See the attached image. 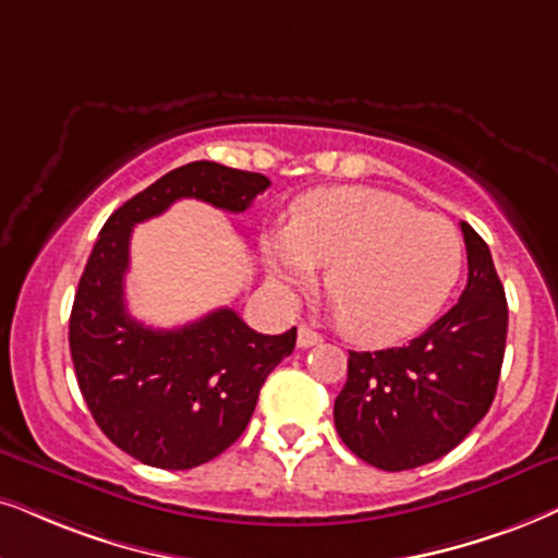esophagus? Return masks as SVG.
I'll use <instances>...</instances> for the list:
<instances>
[{
    "instance_id": "34e87169",
    "label": "esophagus",
    "mask_w": 558,
    "mask_h": 558,
    "mask_svg": "<svg viewBox=\"0 0 558 558\" xmlns=\"http://www.w3.org/2000/svg\"><path fill=\"white\" fill-rule=\"evenodd\" d=\"M322 342L319 331H314L308 324H301L299 327V348H314V344Z\"/></svg>"
}]
</instances>
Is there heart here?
I'll use <instances>...</instances> for the list:
<instances>
[{
    "mask_svg": "<svg viewBox=\"0 0 558 558\" xmlns=\"http://www.w3.org/2000/svg\"><path fill=\"white\" fill-rule=\"evenodd\" d=\"M280 283L324 291L352 340L391 344L440 314L463 267L461 234L448 218L376 187H329L299 197L288 227L263 242Z\"/></svg>",
    "mask_w": 558,
    "mask_h": 558,
    "instance_id": "b5f03b06",
    "label": "heart"
}]
</instances>
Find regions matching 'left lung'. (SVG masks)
<instances>
[{
    "mask_svg": "<svg viewBox=\"0 0 558 558\" xmlns=\"http://www.w3.org/2000/svg\"><path fill=\"white\" fill-rule=\"evenodd\" d=\"M469 280L461 299L404 348L350 352L335 427L357 458L384 471L425 466L474 429L497 393L507 299L492 252L461 223Z\"/></svg>",
    "mask_w": 558,
    "mask_h": 558,
    "instance_id": "obj_1",
    "label": "left lung"
}]
</instances>
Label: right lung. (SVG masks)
Instances as JSON below:
<instances>
[{
	"mask_svg": "<svg viewBox=\"0 0 558 558\" xmlns=\"http://www.w3.org/2000/svg\"><path fill=\"white\" fill-rule=\"evenodd\" d=\"M270 180L190 161L112 214L80 278L69 319L76 384L97 427L154 469L185 471L221 456L250 425L265 378L295 348V327L259 335L234 308L180 329H151L125 308L131 231L180 197L242 214Z\"/></svg>",
	"mask_w": 558,
	"mask_h": 558,
	"instance_id": "add662e5",
	"label": "right lung"
}]
</instances>
